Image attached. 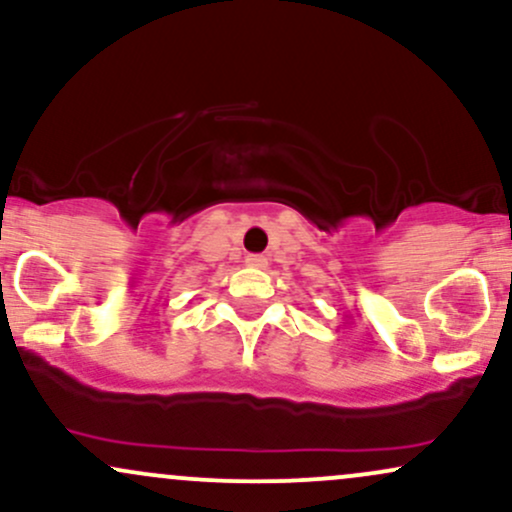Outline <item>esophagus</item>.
<instances>
[{"mask_svg":"<svg viewBox=\"0 0 512 512\" xmlns=\"http://www.w3.org/2000/svg\"><path fill=\"white\" fill-rule=\"evenodd\" d=\"M245 264H248V267H255V269H264V267H267V257H264V255H248V257H245Z\"/></svg>","mask_w":512,"mask_h":512,"instance_id":"esophagus-1","label":"esophagus"}]
</instances>
